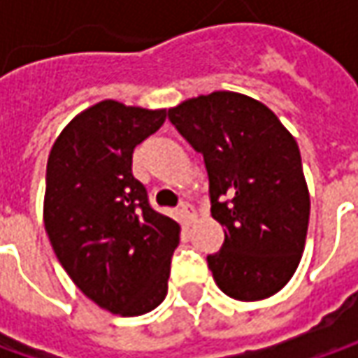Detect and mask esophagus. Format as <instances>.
<instances>
[{"instance_id": "1", "label": "esophagus", "mask_w": 358, "mask_h": 358, "mask_svg": "<svg viewBox=\"0 0 358 358\" xmlns=\"http://www.w3.org/2000/svg\"><path fill=\"white\" fill-rule=\"evenodd\" d=\"M179 211H181V215L185 217L187 223H195V219H197V211H195V207H193V205H189V203H181Z\"/></svg>"}]
</instances>
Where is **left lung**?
<instances>
[{
	"label": "left lung",
	"instance_id": "obj_1",
	"mask_svg": "<svg viewBox=\"0 0 358 358\" xmlns=\"http://www.w3.org/2000/svg\"><path fill=\"white\" fill-rule=\"evenodd\" d=\"M179 135L203 155L211 215L225 227L207 257L215 282L237 301L275 295L305 249L310 199L299 145L263 103L215 91L167 111Z\"/></svg>",
	"mask_w": 358,
	"mask_h": 358
}]
</instances>
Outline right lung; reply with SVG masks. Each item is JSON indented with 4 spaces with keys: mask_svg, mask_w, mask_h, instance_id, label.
<instances>
[{
    "mask_svg": "<svg viewBox=\"0 0 358 358\" xmlns=\"http://www.w3.org/2000/svg\"><path fill=\"white\" fill-rule=\"evenodd\" d=\"M149 111L101 101L79 113L51 147L43 221L62 267L99 307L123 317L167 295L181 227L157 213L133 177V149L163 125Z\"/></svg>",
    "mask_w": 358,
    "mask_h": 358,
    "instance_id": "obj_1",
    "label": "right lung"
}]
</instances>
